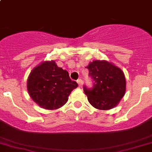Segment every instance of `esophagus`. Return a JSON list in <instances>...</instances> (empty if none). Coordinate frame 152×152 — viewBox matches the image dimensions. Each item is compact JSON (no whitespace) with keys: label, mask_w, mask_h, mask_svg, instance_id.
<instances>
[{"label":"esophagus","mask_w":152,"mask_h":152,"mask_svg":"<svg viewBox=\"0 0 152 152\" xmlns=\"http://www.w3.org/2000/svg\"><path fill=\"white\" fill-rule=\"evenodd\" d=\"M77 83L78 85H79V86H81L83 85V80H82L81 79H79V80H77Z\"/></svg>","instance_id":"34e87169"}]
</instances>
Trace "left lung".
Instances as JSON below:
<instances>
[{"label": "left lung", "mask_w": 152, "mask_h": 152, "mask_svg": "<svg viewBox=\"0 0 152 152\" xmlns=\"http://www.w3.org/2000/svg\"><path fill=\"white\" fill-rule=\"evenodd\" d=\"M92 79L91 88L84 85L83 90L89 103L101 110L116 106L125 95V75L119 68L107 61L96 60L86 67Z\"/></svg>", "instance_id": "1"}]
</instances>
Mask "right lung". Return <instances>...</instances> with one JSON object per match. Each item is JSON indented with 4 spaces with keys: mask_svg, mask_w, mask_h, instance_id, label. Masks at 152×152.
<instances>
[{
    "mask_svg": "<svg viewBox=\"0 0 152 152\" xmlns=\"http://www.w3.org/2000/svg\"><path fill=\"white\" fill-rule=\"evenodd\" d=\"M78 86L69 72L55 62H44L34 68L27 80L29 94L36 103L46 109H56L66 103L69 94Z\"/></svg>",
    "mask_w": 152,
    "mask_h": 152,
    "instance_id": "obj_1",
    "label": "right lung"
}]
</instances>
